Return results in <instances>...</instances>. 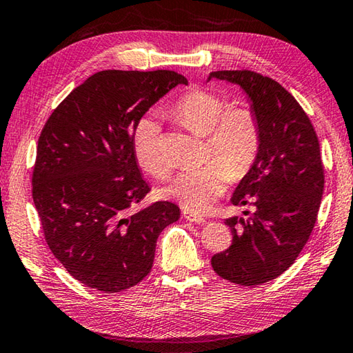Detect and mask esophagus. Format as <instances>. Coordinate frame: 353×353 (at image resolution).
Returning <instances> with one entry per match:
<instances>
[{
  "label": "esophagus",
  "instance_id": "1",
  "mask_svg": "<svg viewBox=\"0 0 353 353\" xmlns=\"http://www.w3.org/2000/svg\"><path fill=\"white\" fill-rule=\"evenodd\" d=\"M183 217L188 220V222H194V223H205L206 222L202 216H199V214H194L188 210L183 211Z\"/></svg>",
  "mask_w": 353,
  "mask_h": 353
}]
</instances>
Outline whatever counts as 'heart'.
<instances>
[{
	"instance_id": "b5f03b06",
	"label": "heart",
	"mask_w": 353,
	"mask_h": 353,
	"mask_svg": "<svg viewBox=\"0 0 353 353\" xmlns=\"http://www.w3.org/2000/svg\"><path fill=\"white\" fill-rule=\"evenodd\" d=\"M179 122L200 134H208L202 167L181 171L163 188V196L183 208L203 212L222 196L228 181H239L254 167L260 151V123L251 108L230 107L222 96L191 90L172 108ZM133 153L139 167L153 177H165L170 161L165 153L161 125L142 117L134 128Z\"/></svg>"
}]
</instances>
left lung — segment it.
<instances>
[{
    "label": "left lung",
    "instance_id": "1",
    "mask_svg": "<svg viewBox=\"0 0 353 353\" xmlns=\"http://www.w3.org/2000/svg\"><path fill=\"white\" fill-rule=\"evenodd\" d=\"M237 84L260 123V151L231 197L252 205L246 217H230L232 243L211 259L217 275L240 286L277 279L299 257L319 216L324 168L312 122L277 81L251 70H220L210 78Z\"/></svg>",
    "mask_w": 353,
    "mask_h": 353
}]
</instances>
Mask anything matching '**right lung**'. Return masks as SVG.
Returning <instances> with one entry per match:
<instances>
[{"instance_id":"1","label":"right lung","mask_w":353,"mask_h":353,"mask_svg":"<svg viewBox=\"0 0 353 353\" xmlns=\"http://www.w3.org/2000/svg\"><path fill=\"white\" fill-rule=\"evenodd\" d=\"M185 76L171 70H103L53 110L41 131L32 197L48 248L67 272L102 292L136 286L151 271L156 241L181 217L156 202L133 153L134 128Z\"/></svg>"}]
</instances>
